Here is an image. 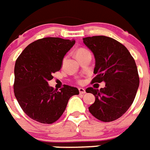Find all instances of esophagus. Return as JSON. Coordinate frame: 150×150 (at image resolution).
Returning a JSON list of instances; mask_svg holds the SVG:
<instances>
[{"mask_svg":"<svg viewBox=\"0 0 150 150\" xmlns=\"http://www.w3.org/2000/svg\"><path fill=\"white\" fill-rule=\"evenodd\" d=\"M79 93H80L81 94H84L86 93V91H85V89L82 88H79Z\"/></svg>","mask_w":150,"mask_h":150,"instance_id":"obj_1","label":"esophagus"}]
</instances>
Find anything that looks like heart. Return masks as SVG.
Instances as JSON below:
<instances>
[{
    "label": "heart",
    "mask_w": 150,
    "mask_h": 150,
    "mask_svg": "<svg viewBox=\"0 0 150 150\" xmlns=\"http://www.w3.org/2000/svg\"><path fill=\"white\" fill-rule=\"evenodd\" d=\"M88 52V50H85V49H79V50H78V51L76 52V56L80 55V54L84 53V52Z\"/></svg>",
    "instance_id": "1"
}]
</instances>
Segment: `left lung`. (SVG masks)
I'll return each instance as SVG.
<instances>
[{
    "instance_id": "1",
    "label": "left lung",
    "mask_w": 150,
    "mask_h": 150,
    "mask_svg": "<svg viewBox=\"0 0 150 150\" xmlns=\"http://www.w3.org/2000/svg\"><path fill=\"white\" fill-rule=\"evenodd\" d=\"M83 42L95 59L94 73L97 75L91 83L105 82L100 90L86 89L95 97L88 110L98 120L114 121L125 114L137 94L139 78L135 60L123 44L110 37H85Z\"/></svg>"
}]
</instances>
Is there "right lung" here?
<instances>
[{"instance_id": "right-lung-1", "label": "right lung", "mask_w": 150, "mask_h": 150, "mask_svg": "<svg viewBox=\"0 0 150 150\" xmlns=\"http://www.w3.org/2000/svg\"><path fill=\"white\" fill-rule=\"evenodd\" d=\"M74 40L46 37L26 46L17 58L14 67V95L22 110L41 124H52L65 111L69 98L79 94L77 88L64 85L54 89L48 81L59 71Z\"/></svg>"}]
</instances>
